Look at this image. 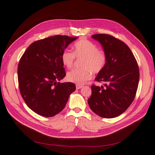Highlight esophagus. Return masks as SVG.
<instances>
[{
    "label": "esophagus",
    "mask_w": 155,
    "mask_h": 155,
    "mask_svg": "<svg viewBox=\"0 0 155 155\" xmlns=\"http://www.w3.org/2000/svg\"><path fill=\"white\" fill-rule=\"evenodd\" d=\"M82 87H83V86L81 85V84H77L76 85V88L77 89H81Z\"/></svg>",
    "instance_id": "esophagus-1"
}]
</instances>
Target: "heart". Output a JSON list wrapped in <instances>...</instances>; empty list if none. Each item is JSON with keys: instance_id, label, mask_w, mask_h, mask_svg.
Instances as JSON below:
<instances>
[{"instance_id": "obj_1", "label": "heart", "mask_w": 155, "mask_h": 155, "mask_svg": "<svg viewBox=\"0 0 155 155\" xmlns=\"http://www.w3.org/2000/svg\"><path fill=\"white\" fill-rule=\"evenodd\" d=\"M81 59V69H74L67 73V78L69 82L78 84H84L91 79L92 73H99L107 63V55L102 50H99L94 43L81 39L73 45V52L64 50L61 59L64 67L70 69L73 65L74 59Z\"/></svg>"}]
</instances>
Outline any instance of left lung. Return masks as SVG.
<instances>
[{
    "instance_id": "left-lung-1",
    "label": "left lung",
    "mask_w": 155,
    "mask_h": 155,
    "mask_svg": "<svg viewBox=\"0 0 155 155\" xmlns=\"http://www.w3.org/2000/svg\"><path fill=\"white\" fill-rule=\"evenodd\" d=\"M107 55L104 69L95 78L104 82L101 87L92 85L88 105L98 116L113 118L126 110L134 101L139 81L137 61L124 42L108 34H94Z\"/></svg>"
}]
</instances>
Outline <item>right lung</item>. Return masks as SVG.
I'll list each match as a JSON object with an SVG mask.
<instances>
[{"instance_id":"1","label":"right lung","mask_w":155,"mask_h":155,"mask_svg":"<svg viewBox=\"0 0 155 155\" xmlns=\"http://www.w3.org/2000/svg\"><path fill=\"white\" fill-rule=\"evenodd\" d=\"M77 37L57 35L35 41L20 59L18 79L24 102L34 112L53 117L62 111L76 86L60 83L66 75L61 56Z\"/></svg>"}]
</instances>
